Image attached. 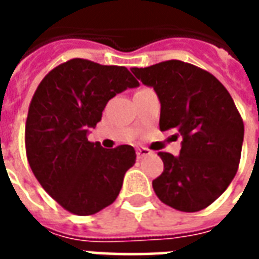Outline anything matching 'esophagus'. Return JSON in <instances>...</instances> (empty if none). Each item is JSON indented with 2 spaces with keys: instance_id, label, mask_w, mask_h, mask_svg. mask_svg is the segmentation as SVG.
Listing matches in <instances>:
<instances>
[{
  "instance_id": "1",
  "label": "esophagus",
  "mask_w": 259,
  "mask_h": 259,
  "mask_svg": "<svg viewBox=\"0 0 259 259\" xmlns=\"http://www.w3.org/2000/svg\"><path fill=\"white\" fill-rule=\"evenodd\" d=\"M150 154H152V151H150L148 148H137V158L139 159H141V158L147 157V155H150Z\"/></svg>"
}]
</instances>
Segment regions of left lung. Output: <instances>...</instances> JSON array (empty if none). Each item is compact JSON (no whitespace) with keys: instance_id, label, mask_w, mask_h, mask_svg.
<instances>
[{"instance_id":"1","label":"left lung","mask_w":259,"mask_h":259,"mask_svg":"<svg viewBox=\"0 0 259 259\" xmlns=\"http://www.w3.org/2000/svg\"><path fill=\"white\" fill-rule=\"evenodd\" d=\"M161 102V132L182 136L178 157L158 152L163 172L152 182L158 198L182 212L211 205L237 174L244 123L233 98L204 69L178 59L132 68Z\"/></svg>"}]
</instances>
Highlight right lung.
I'll return each instance as SVG.
<instances>
[{"label":"right lung","mask_w":259,"mask_h":259,"mask_svg":"<svg viewBox=\"0 0 259 259\" xmlns=\"http://www.w3.org/2000/svg\"><path fill=\"white\" fill-rule=\"evenodd\" d=\"M139 81L124 66L74 58L41 80L26 120V155L42 189L66 211L87 217L116 200L136 162L127 144L102 148L87 139L107 102Z\"/></svg>","instance_id":"1"}]
</instances>
